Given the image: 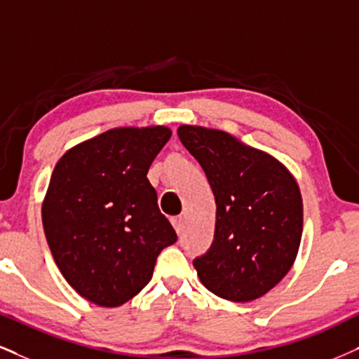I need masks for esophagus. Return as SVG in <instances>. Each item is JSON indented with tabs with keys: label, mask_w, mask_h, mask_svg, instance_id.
<instances>
[{
	"label": "esophagus",
	"mask_w": 359,
	"mask_h": 359,
	"mask_svg": "<svg viewBox=\"0 0 359 359\" xmlns=\"http://www.w3.org/2000/svg\"><path fill=\"white\" fill-rule=\"evenodd\" d=\"M171 223H172V226H175L176 233L181 234V231H183V226H184V219L181 218V216H175V218L171 219Z\"/></svg>",
	"instance_id": "obj_1"
}]
</instances>
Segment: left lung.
I'll list each match as a JSON object with an SVG mask.
<instances>
[{
    "mask_svg": "<svg viewBox=\"0 0 359 359\" xmlns=\"http://www.w3.org/2000/svg\"><path fill=\"white\" fill-rule=\"evenodd\" d=\"M178 136L205 171L216 201L215 240L193 264L205 287L246 303L293 266L303 233L298 183L278 159L219 130L183 125Z\"/></svg>",
    "mask_w": 359,
    "mask_h": 359,
    "instance_id": "left-lung-1",
    "label": "left lung"
}]
</instances>
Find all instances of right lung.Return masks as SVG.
<instances>
[{
    "label": "right lung",
    "mask_w": 359,
    "mask_h": 359,
    "mask_svg": "<svg viewBox=\"0 0 359 359\" xmlns=\"http://www.w3.org/2000/svg\"><path fill=\"white\" fill-rule=\"evenodd\" d=\"M170 138L166 126L114 128L56 163L43 201L44 234L65 280L98 306L138 294L158 255L178 240L148 180Z\"/></svg>",
    "instance_id": "obj_1"
}]
</instances>
